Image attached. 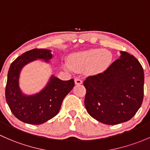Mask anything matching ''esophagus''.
Masks as SVG:
<instances>
[{"label": "esophagus", "mask_w": 150, "mask_h": 150, "mask_svg": "<svg viewBox=\"0 0 150 150\" xmlns=\"http://www.w3.org/2000/svg\"><path fill=\"white\" fill-rule=\"evenodd\" d=\"M75 85H80L83 83V81H82V80L80 78H77L75 79Z\"/></svg>", "instance_id": "1"}]
</instances>
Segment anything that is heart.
Listing matches in <instances>:
<instances>
[{"label":"heart","mask_w":150,"mask_h":150,"mask_svg":"<svg viewBox=\"0 0 150 150\" xmlns=\"http://www.w3.org/2000/svg\"><path fill=\"white\" fill-rule=\"evenodd\" d=\"M112 59V53L109 50L90 49L72 54L70 57V63L64 62L63 67L68 70H85L88 75H97L109 67Z\"/></svg>","instance_id":"b5f03b06"}]
</instances>
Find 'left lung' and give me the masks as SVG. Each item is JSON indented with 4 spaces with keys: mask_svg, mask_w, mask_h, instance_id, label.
Here are the masks:
<instances>
[{
    "mask_svg": "<svg viewBox=\"0 0 150 150\" xmlns=\"http://www.w3.org/2000/svg\"><path fill=\"white\" fill-rule=\"evenodd\" d=\"M120 57L103 73L86 78L85 106L93 119L108 125L130 120L144 97V70L136 57Z\"/></svg>",
    "mask_w": 150,
    "mask_h": 150,
    "instance_id": "obj_1",
    "label": "left lung"
}]
</instances>
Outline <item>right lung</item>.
<instances>
[{
  "mask_svg": "<svg viewBox=\"0 0 150 150\" xmlns=\"http://www.w3.org/2000/svg\"><path fill=\"white\" fill-rule=\"evenodd\" d=\"M52 51L46 49H34L18 57L11 64L8 72L6 99L13 114L20 121L29 124H42L59 113L66 96L75 86L74 80H60L52 75L46 86L39 93L27 95L19 86L21 70L25 65L42 59L50 63Z\"/></svg>",
  "mask_w": 150,
  "mask_h": 150,
  "instance_id": "right-lung-1",
  "label": "right lung"
}]
</instances>
